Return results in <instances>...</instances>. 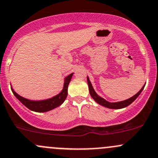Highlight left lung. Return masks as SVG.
I'll return each mask as SVG.
<instances>
[{"label":"left lung","instance_id":"8db88e82","mask_svg":"<svg viewBox=\"0 0 158 158\" xmlns=\"http://www.w3.org/2000/svg\"><path fill=\"white\" fill-rule=\"evenodd\" d=\"M87 81H88V85H89V92H90V94L91 96H92V98L94 99L98 104H101V105L104 106V107H107V108H110V109H120V108H123V107H127V106H129V104H132V103L133 102L136 98H137L138 96L141 94V92H142V90H143L144 87H145V85H144L143 87L141 89V90L137 93V94H135L134 96H132V97L130 98L127 99V100L119 101V102L110 103V102H108V101H107L106 100H104V98H101L100 96H98L97 94H96V92H94V89H93L92 84H91L89 77H87Z\"/></svg>","mask_w":158,"mask_h":158}]
</instances>
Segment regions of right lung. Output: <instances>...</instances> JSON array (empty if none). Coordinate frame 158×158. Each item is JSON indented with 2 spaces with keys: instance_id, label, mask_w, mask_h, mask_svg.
I'll use <instances>...</instances> for the list:
<instances>
[{
  "instance_id": "obj_1",
  "label": "right lung",
  "mask_w": 158,
  "mask_h": 158,
  "mask_svg": "<svg viewBox=\"0 0 158 158\" xmlns=\"http://www.w3.org/2000/svg\"><path fill=\"white\" fill-rule=\"evenodd\" d=\"M73 74H69V76H66L65 78V81H64V89H63L62 92L57 95L54 96V97L51 98L47 99V100L44 101H30L28 99L24 98L21 97L18 94L13 91L12 89V92L16 98L18 99L23 104H24L27 108L32 111H35V112H47V111L51 110L56 108V107H59L60 105L64 103V101L66 100V97H67V89L68 85H69V82H70L71 79H72Z\"/></svg>"
}]
</instances>
